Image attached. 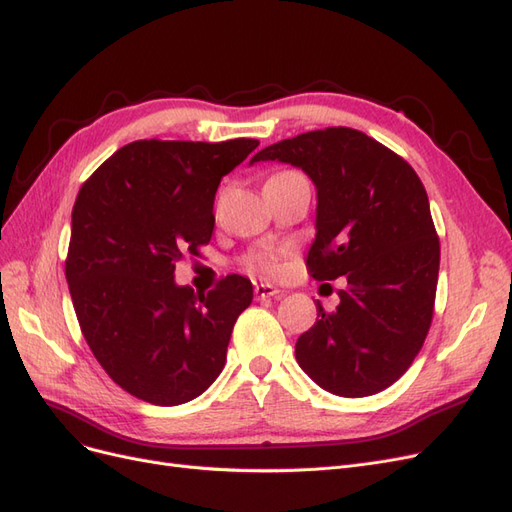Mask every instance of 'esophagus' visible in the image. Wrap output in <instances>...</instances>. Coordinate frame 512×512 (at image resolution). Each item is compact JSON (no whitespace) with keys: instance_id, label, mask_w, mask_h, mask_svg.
<instances>
[{"instance_id":"1","label":"esophagus","mask_w":512,"mask_h":512,"mask_svg":"<svg viewBox=\"0 0 512 512\" xmlns=\"http://www.w3.org/2000/svg\"><path fill=\"white\" fill-rule=\"evenodd\" d=\"M254 292H256L258 299H271V297H280V294H282L280 288H275L271 284H256Z\"/></svg>"}]
</instances>
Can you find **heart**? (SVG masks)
I'll return each mask as SVG.
<instances>
[{
  "instance_id": "b5f03b06",
  "label": "heart",
  "mask_w": 512,
  "mask_h": 512,
  "mask_svg": "<svg viewBox=\"0 0 512 512\" xmlns=\"http://www.w3.org/2000/svg\"><path fill=\"white\" fill-rule=\"evenodd\" d=\"M280 258H282L280 250H262L250 256V267H256L265 273H275L277 267H280Z\"/></svg>"
}]
</instances>
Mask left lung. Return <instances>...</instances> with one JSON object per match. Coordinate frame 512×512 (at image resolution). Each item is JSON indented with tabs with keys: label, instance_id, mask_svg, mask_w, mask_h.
Listing matches in <instances>:
<instances>
[{
	"label": "left lung",
	"instance_id": "1",
	"mask_svg": "<svg viewBox=\"0 0 512 512\" xmlns=\"http://www.w3.org/2000/svg\"><path fill=\"white\" fill-rule=\"evenodd\" d=\"M269 160L316 185L309 273L348 280L335 312L316 303L320 318L297 339V363L333 395L380 393L412 365L433 318L440 241L423 183L404 158L352 128L286 138L250 164Z\"/></svg>",
	"mask_w": 512,
	"mask_h": 512
}]
</instances>
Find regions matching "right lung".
<instances>
[{"instance_id": "obj_1", "label": "right lung", "mask_w": 512, "mask_h": 512, "mask_svg": "<svg viewBox=\"0 0 512 512\" xmlns=\"http://www.w3.org/2000/svg\"><path fill=\"white\" fill-rule=\"evenodd\" d=\"M258 147L136 141L115 151L76 196L66 280L98 363L123 391L179 406L220 376L254 288L226 275L215 290L177 286L175 265L211 241L224 175Z\"/></svg>"}]
</instances>
